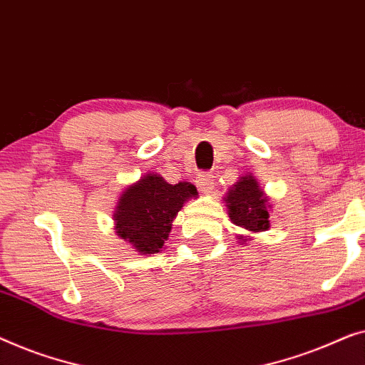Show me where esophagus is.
I'll list each match as a JSON object with an SVG mask.
<instances>
[{"label": "esophagus", "instance_id": "34e87169", "mask_svg": "<svg viewBox=\"0 0 365 365\" xmlns=\"http://www.w3.org/2000/svg\"><path fill=\"white\" fill-rule=\"evenodd\" d=\"M197 185L202 193H212L213 185H215V178L210 173H200L197 177Z\"/></svg>", "mask_w": 365, "mask_h": 365}]
</instances>
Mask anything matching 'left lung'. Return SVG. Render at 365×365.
<instances>
[{
    "label": "left lung",
    "mask_w": 365,
    "mask_h": 365,
    "mask_svg": "<svg viewBox=\"0 0 365 365\" xmlns=\"http://www.w3.org/2000/svg\"><path fill=\"white\" fill-rule=\"evenodd\" d=\"M223 200L227 203L228 217L236 227L253 235L269 230V197L261 190L258 180L251 173L240 177L238 182L230 187ZM236 238L245 245L251 236L238 235Z\"/></svg>",
    "instance_id": "obj_1"
}]
</instances>
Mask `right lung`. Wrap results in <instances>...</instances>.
<instances>
[{"label": "right lung", "instance_id": "obj_1", "mask_svg": "<svg viewBox=\"0 0 365 365\" xmlns=\"http://www.w3.org/2000/svg\"><path fill=\"white\" fill-rule=\"evenodd\" d=\"M197 197V188L190 182L172 185L158 173H145L117 200L112 215L115 233L137 253H158L168 240L178 212L190 198Z\"/></svg>", "mask_w": 365, "mask_h": 365}]
</instances>
